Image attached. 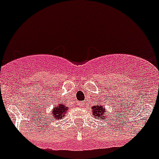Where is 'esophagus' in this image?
<instances>
[{
    "label": "esophagus",
    "instance_id": "34e87169",
    "mask_svg": "<svg viewBox=\"0 0 159 159\" xmlns=\"http://www.w3.org/2000/svg\"><path fill=\"white\" fill-rule=\"evenodd\" d=\"M79 104H81V103H79Z\"/></svg>",
    "mask_w": 159,
    "mask_h": 159
}]
</instances>
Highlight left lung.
I'll list each match as a JSON object with an SVG mask.
<instances>
[{"label": "left lung", "instance_id": "obj_1", "mask_svg": "<svg viewBox=\"0 0 159 159\" xmlns=\"http://www.w3.org/2000/svg\"><path fill=\"white\" fill-rule=\"evenodd\" d=\"M91 110H92L94 115H95L96 117H100V118L102 119H105V115H107V111H105V108H104L102 105H94V106L91 108Z\"/></svg>", "mask_w": 159, "mask_h": 159}]
</instances>
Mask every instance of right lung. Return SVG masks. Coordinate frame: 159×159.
I'll use <instances>...</instances> for the list:
<instances>
[{
    "label": "right lung",
    "mask_w": 159,
    "mask_h": 159,
    "mask_svg": "<svg viewBox=\"0 0 159 159\" xmlns=\"http://www.w3.org/2000/svg\"><path fill=\"white\" fill-rule=\"evenodd\" d=\"M68 108H67V105H64L61 102H58V103L56 105V107L52 110L51 115H52V118L54 119H59V118H61L62 117L65 116V114L67 113V111Z\"/></svg>",
    "instance_id": "add662e5"
}]
</instances>
